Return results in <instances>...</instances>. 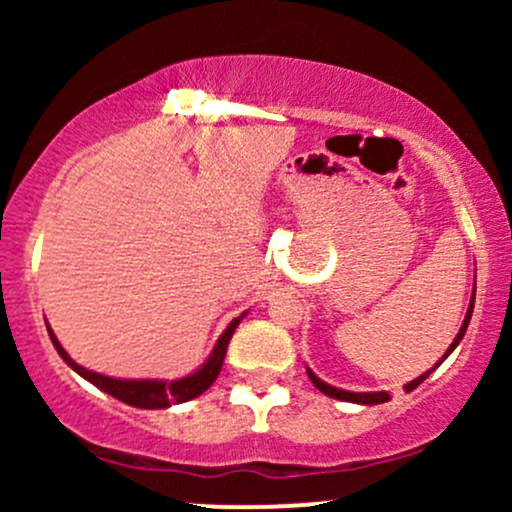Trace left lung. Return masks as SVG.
<instances>
[{"label": "left lung", "instance_id": "1", "mask_svg": "<svg viewBox=\"0 0 512 512\" xmlns=\"http://www.w3.org/2000/svg\"><path fill=\"white\" fill-rule=\"evenodd\" d=\"M472 308H474V298H472V303H469V310H467V315H464V322H462L460 332H457L455 342L450 344V349L445 351V356H443V358H448V356L452 354V349H455V346L460 344V339L464 337V332H467V325H469V320H472ZM443 358H440L438 363H443ZM438 363H436V366H438ZM431 370H433V368H431ZM431 370H428V373H431ZM428 373L419 375V378H416V380H411V383L407 385V390H414V387H419L421 383H424V380L428 378ZM308 378L313 380V385L317 387V390H320V392H325L327 397H334V399H344V402H356V404H383V402H387V399H390V395H387V392H346V390H337V387H332V385L322 383V380L317 378L315 373H310V370H308Z\"/></svg>", "mask_w": 512, "mask_h": 512}]
</instances>
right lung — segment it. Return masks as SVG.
I'll return each mask as SVG.
<instances>
[{
	"label": "right lung",
	"instance_id": "add662e5",
	"mask_svg": "<svg viewBox=\"0 0 512 512\" xmlns=\"http://www.w3.org/2000/svg\"><path fill=\"white\" fill-rule=\"evenodd\" d=\"M238 322H240V317H236V320L228 325V330L221 334L219 344H216L214 354L209 356V361L204 363V366L199 368L197 373L187 375V378H182V380H173V383H161V380H115V378H105V375L81 368L79 363L72 361L67 351H64L60 346V342H57V337L52 334L50 327H48V332H50L52 344H55L57 354H60L64 361H67V366H72L76 373L84 375L88 383L101 387L103 392H108V395L120 399V402L129 404V407L166 409V407H170V404L190 402V399L199 397L204 390H209L211 383H214L216 378H219L223 358H226L228 342H231L233 332H236V327H238Z\"/></svg>",
	"mask_w": 512,
	"mask_h": 512
}]
</instances>
